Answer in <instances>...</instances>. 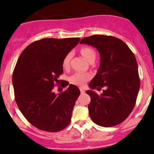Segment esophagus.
Returning a JSON list of instances; mask_svg holds the SVG:
<instances>
[{"mask_svg":"<svg viewBox=\"0 0 154 154\" xmlns=\"http://www.w3.org/2000/svg\"><path fill=\"white\" fill-rule=\"evenodd\" d=\"M79 90H80L81 93H85V88H79Z\"/></svg>","mask_w":154,"mask_h":154,"instance_id":"34e87169","label":"esophagus"}]
</instances>
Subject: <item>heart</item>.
<instances>
[{
	"label": "heart",
	"instance_id": "heart-1",
	"mask_svg": "<svg viewBox=\"0 0 154 154\" xmlns=\"http://www.w3.org/2000/svg\"><path fill=\"white\" fill-rule=\"evenodd\" d=\"M81 54L84 56L85 59L87 61H90L92 59H95V51L93 50L92 48L90 47H83L81 48ZM72 54L71 52L68 53L65 57L63 58L62 65L63 68H68L69 66L70 60H71ZM91 79V75L88 73H83V72H75L73 74L71 77H69V82L72 84L75 85L82 86L85 84L87 81Z\"/></svg>",
	"mask_w": 154,
	"mask_h": 154
}]
</instances>
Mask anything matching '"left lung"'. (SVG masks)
<instances>
[{
    "label": "left lung",
    "instance_id": "left-lung-1",
    "mask_svg": "<svg viewBox=\"0 0 154 154\" xmlns=\"http://www.w3.org/2000/svg\"><path fill=\"white\" fill-rule=\"evenodd\" d=\"M80 43L96 48L100 63L96 75L89 83L91 90L89 115L93 122L109 128L125 121L135 107L140 89L138 67L135 56L125 42L113 36L95 35ZM103 88L101 94L93 91Z\"/></svg>",
    "mask_w": 154,
    "mask_h": 154
}]
</instances>
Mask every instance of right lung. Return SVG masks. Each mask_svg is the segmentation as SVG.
Instances as JSON below:
<instances>
[{
  "label": "right lung",
  "mask_w": 154,
  "mask_h": 154,
  "mask_svg": "<svg viewBox=\"0 0 154 154\" xmlns=\"http://www.w3.org/2000/svg\"><path fill=\"white\" fill-rule=\"evenodd\" d=\"M80 39L43 38L29 44L19 57L12 77L15 100L31 125L47 132H59L71 121L80 94L77 86L65 82L63 92L53 89L63 73V59Z\"/></svg>",
  "instance_id": "right-lung-1"
}]
</instances>
